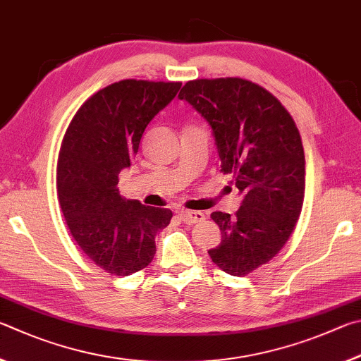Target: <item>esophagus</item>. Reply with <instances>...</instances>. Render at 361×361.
Wrapping results in <instances>:
<instances>
[{
    "label": "esophagus",
    "mask_w": 361,
    "mask_h": 361,
    "mask_svg": "<svg viewBox=\"0 0 361 361\" xmlns=\"http://www.w3.org/2000/svg\"><path fill=\"white\" fill-rule=\"evenodd\" d=\"M179 217L184 224H197V222H203L204 214L200 211H180Z\"/></svg>",
    "instance_id": "34e87169"
}]
</instances>
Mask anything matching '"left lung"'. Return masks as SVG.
<instances>
[{"instance_id": "obj_1", "label": "left lung", "mask_w": 361, "mask_h": 361, "mask_svg": "<svg viewBox=\"0 0 361 361\" xmlns=\"http://www.w3.org/2000/svg\"><path fill=\"white\" fill-rule=\"evenodd\" d=\"M212 130L222 173L241 195L235 216L212 212L222 241L212 262L231 276L268 263L287 243L305 198V150L293 118L279 99L254 82L198 79L182 87Z\"/></svg>"}]
</instances>
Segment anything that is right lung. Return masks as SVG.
Wrapping results in <instances>:
<instances>
[{"mask_svg": "<svg viewBox=\"0 0 361 361\" xmlns=\"http://www.w3.org/2000/svg\"><path fill=\"white\" fill-rule=\"evenodd\" d=\"M180 82L126 79L88 98L69 123L56 164V193L74 241L114 276L147 267L155 236L173 212L123 200L118 174L131 166L145 126L179 92Z\"/></svg>", "mask_w": 361, "mask_h": 361, "instance_id": "obj_1", "label": "right lung"}]
</instances>
